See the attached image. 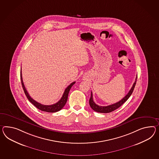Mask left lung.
<instances>
[{"mask_svg":"<svg viewBox=\"0 0 159 159\" xmlns=\"http://www.w3.org/2000/svg\"><path fill=\"white\" fill-rule=\"evenodd\" d=\"M137 76L135 78V81L134 83L133 84V86L131 87V89L129 90V93L127 94L121 100H120L119 102H117L115 104H111L110 106H100L97 105L94 102H93V94L92 92H91V95H90V98L89 99V104L90 107L93 109V110L98 112H100V113H109L111 112H112L115 110H116L119 107H120V106L122 105L123 103H125L128 100V98H130L131 94L133 93L134 89L135 86L136 84V81H137Z\"/></svg>","mask_w":159,"mask_h":159,"instance_id":"left-lung-1","label":"left lung"}]
</instances>
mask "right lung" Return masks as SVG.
<instances>
[{
  "instance_id": "add662e5",
  "label": "right lung",
  "mask_w": 159,
  "mask_h": 159,
  "mask_svg": "<svg viewBox=\"0 0 159 159\" xmlns=\"http://www.w3.org/2000/svg\"><path fill=\"white\" fill-rule=\"evenodd\" d=\"M20 80H21V84H22V86L23 89L24 91L25 94H26L29 101L31 103H32L35 106L36 108H37L39 110L44 111V112H57V111L61 110L63 108V107L65 106L66 103L67 101V98H68V95H69L70 90L71 89V88L72 87V86L75 83V82H73L66 88L64 93L63 94L62 97L59 102H57L55 104H53L52 105L47 106V105L41 104L40 103L37 102L36 101L33 100L32 98L29 96V94L28 93V91L26 90L25 87L24 82H23L21 71H20Z\"/></svg>"
}]
</instances>
